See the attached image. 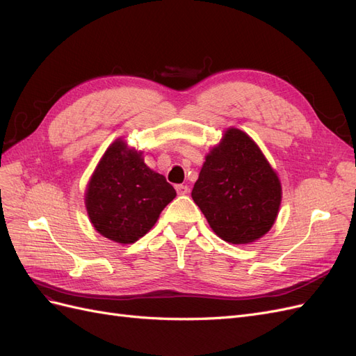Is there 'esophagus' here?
<instances>
[{
    "instance_id": "esophagus-1",
    "label": "esophagus",
    "mask_w": 356,
    "mask_h": 356,
    "mask_svg": "<svg viewBox=\"0 0 356 356\" xmlns=\"http://www.w3.org/2000/svg\"><path fill=\"white\" fill-rule=\"evenodd\" d=\"M175 188H177L178 195H187V193H188V187L184 186V184H178V186H175Z\"/></svg>"
}]
</instances>
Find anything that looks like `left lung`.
Returning <instances> with one entry per match:
<instances>
[{
  "label": "left lung",
  "instance_id": "8db88e82",
  "mask_svg": "<svg viewBox=\"0 0 356 356\" xmlns=\"http://www.w3.org/2000/svg\"><path fill=\"white\" fill-rule=\"evenodd\" d=\"M191 197L221 239L239 245L270 230L282 188L252 139L239 129H229L207 156Z\"/></svg>",
  "mask_w": 356,
  "mask_h": 356
}]
</instances>
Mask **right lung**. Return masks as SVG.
<instances>
[{
	"instance_id": "right-lung-1",
	"label": "right lung",
	"mask_w": 356,
	"mask_h": 356,
	"mask_svg": "<svg viewBox=\"0 0 356 356\" xmlns=\"http://www.w3.org/2000/svg\"><path fill=\"white\" fill-rule=\"evenodd\" d=\"M177 196L163 175L149 169L143 153L115 141L102 156L86 193L93 227L118 243H134L153 227Z\"/></svg>"
}]
</instances>
